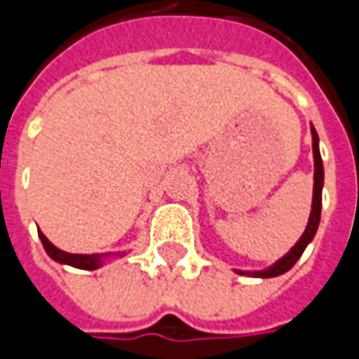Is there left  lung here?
<instances>
[{
	"label": "left lung",
	"mask_w": 359,
	"mask_h": 359,
	"mask_svg": "<svg viewBox=\"0 0 359 359\" xmlns=\"http://www.w3.org/2000/svg\"><path fill=\"white\" fill-rule=\"evenodd\" d=\"M318 133L311 128V149H313V198H311V214L308 219V226L306 231L302 233V238L297 240V243L283 255L282 259H278L273 266L262 269V271H241L236 269L238 273H248V276H254V278H276V276H282L287 269L294 268L299 255L304 254V250L308 248V243L313 240L318 226H320V215H322V187H324V163H322V156H320V145H318Z\"/></svg>",
	"instance_id": "left-lung-1"
}]
</instances>
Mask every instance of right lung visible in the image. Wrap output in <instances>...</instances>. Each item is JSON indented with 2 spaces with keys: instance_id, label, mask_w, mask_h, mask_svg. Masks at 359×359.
<instances>
[{
  "instance_id": "1",
  "label": "right lung",
  "mask_w": 359,
  "mask_h": 359,
  "mask_svg": "<svg viewBox=\"0 0 359 359\" xmlns=\"http://www.w3.org/2000/svg\"><path fill=\"white\" fill-rule=\"evenodd\" d=\"M39 233V240L43 243V248H46V252L51 259H55V262H60V264H65V266H72V268H79V269H97L102 268V264H104L105 257H109L111 254H67V252H63L60 248H55L51 241L41 233V231H37ZM116 255H123V254H116Z\"/></svg>"
}]
</instances>
